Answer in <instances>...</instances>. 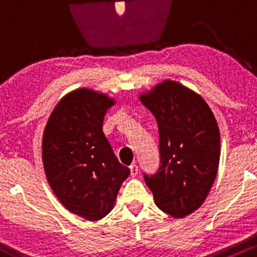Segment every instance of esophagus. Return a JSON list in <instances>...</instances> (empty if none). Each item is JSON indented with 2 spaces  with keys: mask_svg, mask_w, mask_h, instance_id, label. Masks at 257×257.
Returning <instances> with one entry per match:
<instances>
[{
  "mask_svg": "<svg viewBox=\"0 0 257 257\" xmlns=\"http://www.w3.org/2000/svg\"><path fill=\"white\" fill-rule=\"evenodd\" d=\"M131 174H132V176H133V177H136L137 174H138V166H137L136 163H133V164H132V166H131Z\"/></svg>",
  "mask_w": 257,
  "mask_h": 257,
  "instance_id": "esophagus-1",
  "label": "esophagus"
}]
</instances>
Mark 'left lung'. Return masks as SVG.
<instances>
[{"label":"left lung","mask_w":257,"mask_h":257,"mask_svg":"<svg viewBox=\"0 0 257 257\" xmlns=\"http://www.w3.org/2000/svg\"><path fill=\"white\" fill-rule=\"evenodd\" d=\"M158 124L161 166L144 181L156 205L172 217L197 210L215 182L220 131L202 96L177 81L164 80L139 96Z\"/></svg>","instance_id":"left-lung-1"}]
</instances>
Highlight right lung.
I'll return each instance as SVG.
<instances>
[{
    "instance_id": "add662e5",
    "label": "right lung",
    "mask_w": 257,
    "mask_h": 257,
    "mask_svg": "<svg viewBox=\"0 0 257 257\" xmlns=\"http://www.w3.org/2000/svg\"><path fill=\"white\" fill-rule=\"evenodd\" d=\"M114 103L103 93L76 89L57 103L42 137L50 187L66 210L89 221L110 212L131 173L103 133L104 116Z\"/></svg>"
}]
</instances>
